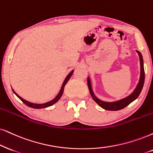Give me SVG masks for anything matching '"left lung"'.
Instances as JSON below:
<instances>
[{
  "instance_id": "left-lung-1",
  "label": "left lung",
  "mask_w": 153,
  "mask_h": 153,
  "mask_svg": "<svg viewBox=\"0 0 153 153\" xmlns=\"http://www.w3.org/2000/svg\"><path fill=\"white\" fill-rule=\"evenodd\" d=\"M137 53L138 54L139 60H140V81H139L138 85H137V88H136V90H134V92H133L130 96H128V97L115 102H105L102 101V100H100L99 99H97L95 96H94L93 92H92V87H91L90 78H88V88H89V90H90V93L91 94V96H92V99L94 100V102H95L97 104H99L102 108H103V109L106 110H109V111H118V110L122 109L126 107H127L129 104H131L133 101H134L135 100L138 98V97L139 96V94H140L144 85L145 71H144L143 64L142 55H141V53L138 51H137Z\"/></svg>"
}]
</instances>
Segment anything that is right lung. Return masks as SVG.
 <instances>
[{
  "mask_svg": "<svg viewBox=\"0 0 153 153\" xmlns=\"http://www.w3.org/2000/svg\"><path fill=\"white\" fill-rule=\"evenodd\" d=\"M73 71H71V72L70 73H69L68 75V76L66 77V78L65 79L64 82H63V83L62 87H61V90H60L59 94H58V95H57L56 97L54 98V99H53V100H51V101H50V102H46V103H45V104H38L31 103V102H27V101H26V100H25L24 99H22V98L21 97L19 96L18 94H17V93H15V91L13 90V92H14V93H15V94H16L17 97H18L19 99H20V100H21V101H22V102H23V103L26 104L27 106H28V107H32V108H34V109H42V108H46V107H50V106L53 105V104H55L56 102H57L58 101H59V100L60 99V98H61V97L62 96L63 92V90H64V87H65V84H66V83L68 82V81L69 79H70V78L71 77V75H73Z\"/></svg>",
  "mask_w": 153,
  "mask_h": 153,
  "instance_id": "1",
  "label": "right lung"
}]
</instances>
